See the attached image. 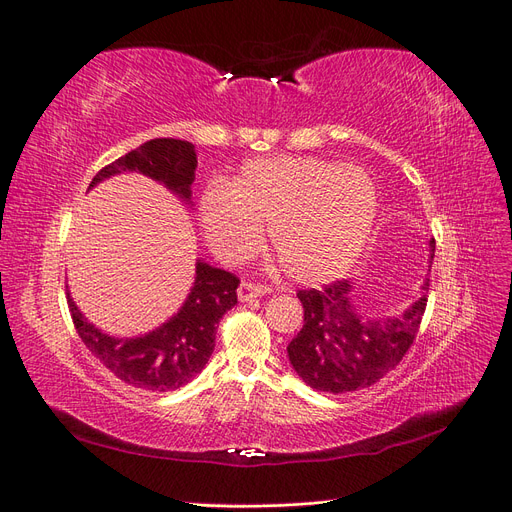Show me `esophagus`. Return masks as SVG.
<instances>
[{
  "label": "esophagus",
  "mask_w": 512,
  "mask_h": 512,
  "mask_svg": "<svg viewBox=\"0 0 512 512\" xmlns=\"http://www.w3.org/2000/svg\"><path fill=\"white\" fill-rule=\"evenodd\" d=\"M269 288L262 286V284H254V282H241L239 290H237V297L239 301H252L256 297H262V294H267Z\"/></svg>",
  "instance_id": "1"
}]
</instances>
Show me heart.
I'll return each instance as SVG.
<instances>
[{
	"label": "heart",
	"instance_id": "obj_1",
	"mask_svg": "<svg viewBox=\"0 0 512 512\" xmlns=\"http://www.w3.org/2000/svg\"><path fill=\"white\" fill-rule=\"evenodd\" d=\"M376 213V185L363 168L305 156L252 160L232 183L211 181L200 196L215 254L250 258L269 224L273 252L301 284L344 275L367 245Z\"/></svg>",
	"mask_w": 512,
	"mask_h": 512
}]
</instances>
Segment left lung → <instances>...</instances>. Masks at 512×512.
<instances>
[{"instance_id":"1","label":"left lung","mask_w":512,"mask_h":512,"mask_svg":"<svg viewBox=\"0 0 512 512\" xmlns=\"http://www.w3.org/2000/svg\"><path fill=\"white\" fill-rule=\"evenodd\" d=\"M436 241H429V260ZM429 280L421 297L397 316L369 318L352 301L350 280L322 290H299L303 329L288 344V359L307 386L324 393L367 389L399 365L421 327Z\"/></svg>"}]
</instances>
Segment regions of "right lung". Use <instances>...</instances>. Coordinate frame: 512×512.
<instances>
[{"mask_svg": "<svg viewBox=\"0 0 512 512\" xmlns=\"http://www.w3.org/2000/svg\"><path fill=\"white\" fill-rule=\"evenodd\" d=\"M194 145L179 138H153L126 156L104 166L89 190L121 173H141L164 183L185 203H192L196 173ZM239 280L224 269L196 262L194 286L179 312L156 331L138 337H113L87 322L68 292V307L76 333L89 352L134 389L166 393L181 389L205 369L215 348L220 318L237 303Z\"/></svg>", "mask_w": 512, "mask_h": 512, "instance_id": "1", "label": "right lung"}]
</instances>
